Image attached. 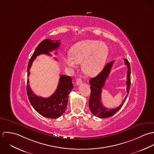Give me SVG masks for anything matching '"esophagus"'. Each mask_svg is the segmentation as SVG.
<instances>
[{
    "label": "esophagus",
    "mask_w": 154,
    "mask_h": 154,
    "mask_svg": "<svg viewBox=\"0 0 154 154\" xmlns=\"http://www.w3.org/2000/svg\"><path fill=\"white\" fill-rule=\"evenodd\" d=\"M82 83H83V81L81 79H77V80H76V84H77V86H79V85L82 84Z\"/></svg>",
    "instance_id": "34e87169"
}]
</instances>
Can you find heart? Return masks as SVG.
I'll use <instances>...</instances> for the list:
<instances>
[{
    "instance_id": "heart-1",
    "label": "heart",
    "mask_w": 154,
    "mask_h": 154,
    "mask_svg": "<svg viewBox=\"0 0 154 154\" xmlns=\"http://www.w3.org/2000/svg\"><path fill=\"white\" fill-rule=\"evenodd\" d=\"M109 54L107 45L95 40H85L74 45L70 55L64 58L65 63L75 68L82 63V69L88 75H97L103 69Z\"/></svg>"
}]
</instances>
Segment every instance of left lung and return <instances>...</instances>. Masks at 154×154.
Masks as SVG:
<instances>
[{"instance_id":"8db88e82","label":"left lung","mask_w":154,"mask_h":154,"mask_svg":"<svg viewBox=\"0 0 154 154\" xmlns=\"http://www.w3.org/2000/svg\"><path fill=\"white\" fill-rule=\"evenodd\" d=\"M125 64L127 66V94L125 97L122 103L117 108L114 109H109L105 107L102 103V98H101V93L102 89L103 88L106 80L109 76V74L111 72V69L112 67L114 61L110 62L108 63L102 69V71L95 77L92 78L89 83L91 84V93L89 102V106L90 110L92 112L93 114L99 118H108L114 116L123 106L125 102L128 94L130 91V65L128 61L126 59H124Z\"/></svg>"}]
</instances>
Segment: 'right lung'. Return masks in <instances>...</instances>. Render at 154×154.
Wrapping results in <instances>:
<instances>
[{
    "mask_svg": "<svg viewBox=\"0 0 154 154\" xmlns=\"http://www.w3.org/2000/svg\"><path fill=\"white\" fill-rule=\"evenodd\" d=\"M60 41V40L45 39L37 46L29 62L27 77L30 73L31 64L36 57L41 54L51 55L50 52L58 49L61 44ZM55 54H57V52ZM73 88L71 78L69 76L61 75L54 93L49 97H42L35 95L31 91L29 86V79H27V93L30 103L37 112L46 118L57 119L61 116L66 109L68 94Z\"/></svg>",
    "mask_w": 154,
    "mask_h": 154,
    "instance_id": "obj_1",
    "label": "right lung"
}]
</instances>
